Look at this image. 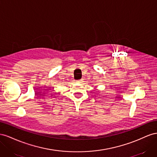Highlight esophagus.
I'll return each instance as SVG.
<instances>
[{
  "label": "esophagus",
  "mask_w": 157,
  "mask_h": 157,
  "mask_svg": "<svg viewBox=\"0 0 157 157\" xmlns=\"http://www.w3.org/2000/svg\"><path fill=\"white\" fill-rule=\"evenodd\" d=\"M76 82H77L78 83H82L83 80L82 79H80V80H78V81H76Z\"/></svg>",
  "instance_id": "34e87169"
}]
</instances>
